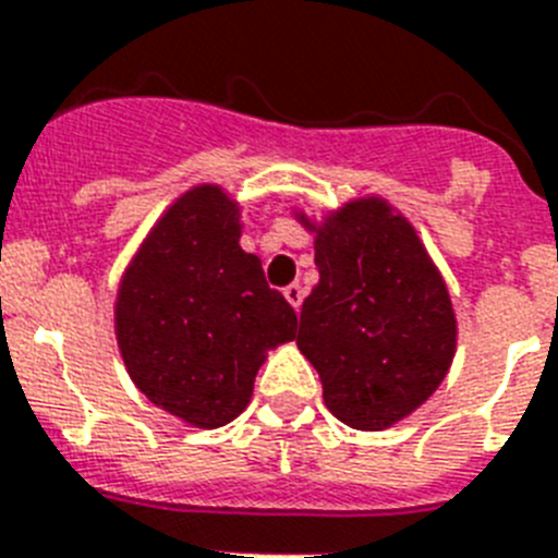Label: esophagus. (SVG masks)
<instances>
[{
    "instance_id": "34e87169",
    "label": "esophagus",
    "mask_w": 558,
    "mask_h": 558,
    "mask_svg": "<svg viewBox=\"0 0 558 558\" xmlns=\"http://www.w3.org/2000/svg\"><path fill=\"white\" fill-rule=\"evenodd\" d=\"M283 298L292 303L294 312H300V306H303V286L300 283H292V286H286L283 289Z\"/></svg>"
}]
</instances>
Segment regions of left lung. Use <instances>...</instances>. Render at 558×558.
Listing matches in <instances>:
<instances>
[{"instance_id": "obj_1", "label": "left lung", "mask_w": 558, "mask_h": 558, "mask_svg": "<svg viewBox=\"0 0 558 558\" xmlns=\"http://www.w3.org/2000/svg\"><path fill=\"white\" fill-rule=\"evenodd\" d=\"M314 232L319 283L303 300L300 353L317 367L326 407L342 424L379 433L415 413L447 379L458 319L447 280L404 213L356 196Z\"/></svg>"}]
</instances>
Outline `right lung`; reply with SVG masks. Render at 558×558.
Wrapping results in <instances>:
<instances>
[{"mask_svg": "<svg viewBox=\"0 0 558 558\" xmlns=\"http://www.w3.org/2000/svg\"><path fill=\"white\" fill-rule=\"evenodd\" d=\"M241 205L221 185L185 191L148 230L114 300L123 365L148 401L216 429L246 410L269 351L298 314L241 250Z\"/></svg>", "mask_w": 558, "mask_h": 558, "instance_id": "1", "label": "right lung"}]
</instances>
